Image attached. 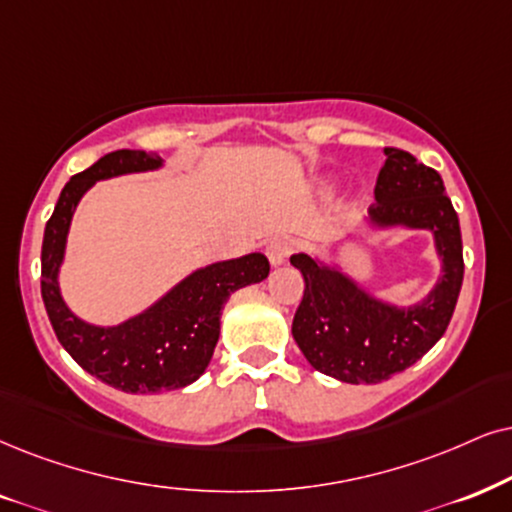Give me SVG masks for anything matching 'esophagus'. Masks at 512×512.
<instances>
[{"label": "esophagus", "instance_id": "esophagus-1", "mask_svg": "<svg viewBox=\"0 0 512 512\" xmlns=\"http://www.w3.org/2000/svg\"><path fill=\"white\" fill-rule=\"evenodd\" d=\"M290 252H293V241H290V238H286V236H276L267 243V257H269V262L274 264V267L286 262Z\"/></svg>", "mask_w": 512, "mask_h": 512}]
</instances>
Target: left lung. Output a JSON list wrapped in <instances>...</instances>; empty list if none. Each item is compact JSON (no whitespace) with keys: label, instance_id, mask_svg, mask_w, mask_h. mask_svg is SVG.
<instances>
[{"label":"left lung","instance_id":"1","mask_svg":"<svg viewBox=\"0 0 512 512\" xmlns=\"http://www.w3.org/2000/svg\"><path fill=\"white\" fill-rule=\"evenodd\" d=\"M375 179V224L430 229L444 262L442 281L428 300L397 309L368 297L338 269L309 255H293L304 295L293 319V338L316 371L342 383L375 385L416 364L442 338L463 286V243L458 215L437 170L409 151L385 148Z\"/></svg>","mask_w":512,"mask_h":512}]
</instances>
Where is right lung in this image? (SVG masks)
<instances>
[{"instance_id":"1","label":"right lung","mask_w":512,"mask_h":512,"mask_svg":"<svg viewBox=\"0 0 512 512\" xmlns=\"http://www.w3.org/2000/svg\"><path fill=\"white\" fill-rule=\"evenodd\" d=\"M163 160L144 151H113L63 186L49 217L42 241V300L51 328L66 352L94 378L115 390L148 394L191 385L208 368L219 340V316L224 302L238 288L269 276V260L262 252L217 262L170 290L137 319L115 328H96L77 319L58 293V267L70 219L82 193L96 179L118 177L160 167Z\"/></svg>"}]
</instances>
